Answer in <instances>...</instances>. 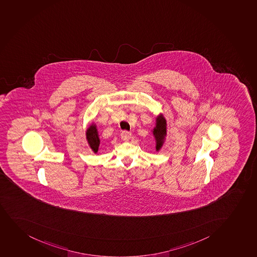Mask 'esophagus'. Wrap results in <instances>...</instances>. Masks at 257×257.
I'll use <instances>...</instances> for the list:
<instances>
[{
  "label": "esophagus",
  "instance_id": "obj_1",
  "mask_svg": "<svg viewBox=\"0 0 257 257\" xmlns=\"http://www.w3.org/2000/svg\"><path fill=\"white\" fill-rule=\"evenodd\" d=\"M131 136H132L131 133L127 132V131H122V132L121 133V138H122V141H128V140L131 138Z\"/></svg>",
  "mask_w": 257,
  "mask_h": 257
}]
</instances>
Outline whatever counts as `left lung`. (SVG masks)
<instances>
[{"label": "left lung", "mask_w": 257, "mask_h": 257, "mask_svg": "<svg viewBox=\"0 0 257 257\" xmlns=\"http://www.w3.org/2000/svg\"><path fill=\"white\" fill-rule=\"evenodd\" d=\"M152 133L156 140V150L157 152H159L164 144L167 135V122L162 114H160L159 116H157L156 127Z\"/></svg>", "instance_id": "obj_1"}]
</instances>
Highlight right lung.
<instances>
[{"mask_svg": "<svg viewBox=\"0 0 257 257\" xmlns=\"http://www.w3.org/2000/svg\"><path fill=\"white\" fill-rule=\"evenodd\" d=\"M86 140L89 147L91 148L94 153H97L100 141L98 135L97 127L94 123L89 125V127L87 128Z\"/></svg>", "mask_w": 257, "mask_h": 257, "instance_id": "obj_1", "label": "right lung"}]
</instances>
